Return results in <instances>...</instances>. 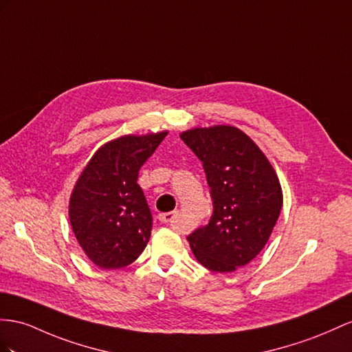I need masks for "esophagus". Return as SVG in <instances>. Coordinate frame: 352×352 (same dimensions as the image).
I'll list each match as a JSON object with an SVG mask.
<instances>
[{
  "label": "esophagus",
  "instance_id": "obj_1",
  "mask_svg": "<svg viewBox=\"0 0 352 352\" xmlns=\"http://www.w3.org/2000/svg\"><path fill=\"white\" fill-rule=\"evenodd\" d=\"M178 217V212L177 211H170V212H164V214H159V220L160 223H174Z\"/></svg>",
  "mask_w": 352,
  "mask_h": 352
}]
</instances>
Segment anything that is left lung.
<instances>
[{
    "label": "left lung",
    "mask_w": 352,
    "mask_h": 352,
    "mask_svg": "<svg viewBox=\"0 0 352 352\" xmlns=\"http://www.w3.org/2000/svg\"><path fill=\"white\" fill-rule=\"evenodd\" d=\"M204 164L214 211L210 223L187 236L197 262L212 272L248 265L272 233L283 208L274 166L235 126L193 128L179 135Z\"/></svg>",
    "instance_id": "8db88e82"
}]
</instances>
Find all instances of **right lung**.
I'll return each mask as SVG.
<instances>
[{"label":"right lung","instance_id":"obj_1","mask_svg":"<svg viewBox=\"0 0 352 352\" xmlns=\"http://www.w3.org/2000/svg\"><path fill=\"white\" fill-rule=\"evenodd\" d=\"M168 132L123 135L105 142L80 174L69 197V223L90 262L102 269L131 265L146 248L151 212L138 173Z\"/></svg>","mask_w":352,"mask_h":352}]
</instances>
